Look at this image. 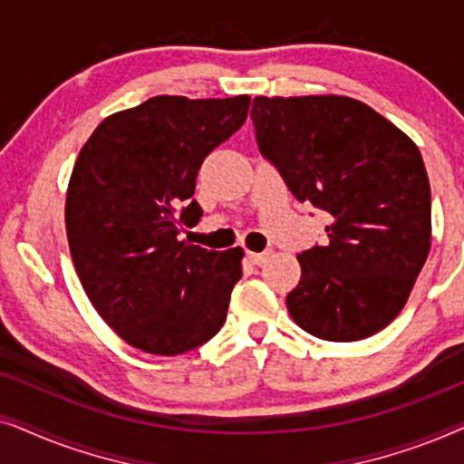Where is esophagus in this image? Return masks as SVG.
Returning <instances> with one entry per match:
<instances>
[{
  "label": "esophagus",
  "mask_w": 464,
  "mask_h": 464,
  "mask_svg": "<svg viewBox=\"0 0 464 464\" xmlns=\"http://www.w3.org/2000/svg\"><path fill=\"white\" fill-rule=\"evenodd\" d=\"M268 257H270V253H253V251H246V259H249V262H251L253 266H262L264 262H268Z\"/></svg>",
  "instance_id": "esophagus-1"
}]
</instances>
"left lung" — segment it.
Returning a JSON list of instances; mask_svg holds the SVG:
<instances>
[{
  "mask_svg": "<svg viewBox=\"0 0 464 464\" xmlns=\"http://www.w3.org/2000/svg\"><path fill=\"white\" fill-rule=\"evenodd\" d=\"M251 120L289 192L329 213L325 243L297 256L291 319L329 342L378 334L401 313L430 249V188L416 143L338 94L256 97Z\"/></svg>",
  "mask_w": 464,
  "mask_h": 464,
  "instance_id": "1",
  "label": "left lung"
}]
</instances>
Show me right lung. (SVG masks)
I'll list each match as a JSON object with an SVG mask.
<instances>
[{"label":"right lung","mask_w":464,"mask_h":464,"mask_svg":"<svg viewBox=\"0 0 464 464\" xmlns=\"http://www.w3.org/2000/svg\"><path fill=\"white\" fill-rule=\"evenodd\" d=\"M249 103L246 94H160L111 113L80 150L65 202L69 251L101 319L139 351L173 357L224 325L243 249L177 237L202 215L192 200L200 164L245 124Z\"/></svg>","instance_id":"1"}]
</instances>
